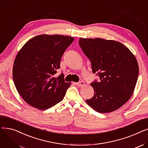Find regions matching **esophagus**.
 I'll use <instances>...</instances> for the list:
<instances>
[{"label": "esophagus", "instance_id": "esophagus-1", "mask_svg": "<svg viewBox=\"0 0 148 148\" xmlns=\"http://www.w3.org/2000/svg\"><path fill=\"white\" fill-rule=\"evenodd\" d=\"M75 84L77 85V86H83V85H84V83L83 82H82V81H80L79 82L76 83Z\"/></svg>", "mask_w": 148, "mask_h": 148}]
</instances>
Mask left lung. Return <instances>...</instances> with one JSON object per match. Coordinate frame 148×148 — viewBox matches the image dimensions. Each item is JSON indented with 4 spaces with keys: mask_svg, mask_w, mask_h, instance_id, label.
<instances>
[{
    "mask_svg": "<svg viewBox=\"0 0 148 148\" xmlns=\"http://www.w3.org/2000/svg\"><path fill=\"white\" fill-rule=\"evenodd\" d=\"M90 60L92 72L99 82L90 83L94 95L86 99L92 108L102 113L118 109L126 103L134 90L138 65L134 54L122 43L102 38H82L79 41Z\"/></svg>",
    "mask_w": 148,
    "mask_h": 148,
    "instance_id": "8db88e82",
    "label": "left lung"
}]
</instances>
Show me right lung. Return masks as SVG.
<instances>
[{
    "instance_id": "1",
    "label": "right lung",
    "mask_w": 148,
    "mask_h": 148,
    "mask_svg": "<svg viewBox=\"0 0 148 148\" xmlns=\"http://www.w3.org/2000/svg\"><path fill=\"white\" fill-rule=\"evenodd\" d=\"M74 38L60 35H41L29 40L18 53L12 75L18 94L25 101L46 110L64 99L70 83L65 82L60 68L61 58Z\"/></svg>"
}]
</instances>
